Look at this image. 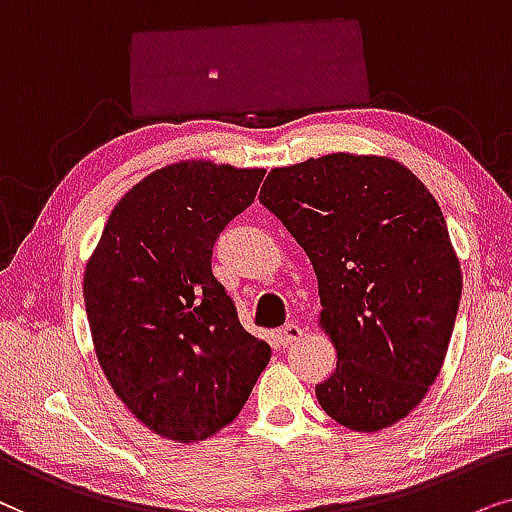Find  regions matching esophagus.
I'll use <instances>...</instances> for the list:
<instances>
[{
	"label": "esophagus",
	"instance_id": "34e87169",
	"mask_svg": "<svg viewBox=\"0 0 512 512\" xmlns=\"http://www.w3.org/2000/svg\"><path fill=\"white\" fill-rule=\"evenodd\" d=\"M302 337H304V330L297 323L283 325L281 330L276 332V339H278V344H281V346H292L295 342H299Z\"/></svg>",
	"mask_w": 512,
	"mask_h": 512
}]
</instances>
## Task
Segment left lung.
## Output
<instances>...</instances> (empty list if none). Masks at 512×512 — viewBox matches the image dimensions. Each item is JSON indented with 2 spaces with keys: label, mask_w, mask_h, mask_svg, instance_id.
<instances>
[{
  "label": "left lung",
  "mask_w": 512,
  "mask_h": 512,
  "mask_svg": "<svg viewBox=\"0 0 512 512\" xmlns=\"http://www.w3.org/2000/svg\"><path fill=\"white\" fill-rule=\"evenodd\" d=\"M260 201L316 271L318 327L337 351L320 407L360 433L398 424L438 379L459 311L438 201L391 156L349 152L271 168Z\"/></svg>",
  "instance_id": "1"
}]
</instances>
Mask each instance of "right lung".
<instances>
[{
  "mask_svg": "<svg viewBox=\"0 0 512 512\" xmlns=\"http://www.w3.org/2000/svg\"><path fill=\"white\" fill-rule=\"evenodd\" d=\"M262 177L206 159L168 163L121 196L86 262L95 358L161 438L196 442L229 426L271 358L210 269L213 243Z\"/></svg>",
  "mask_w": 512,
  "mask_h": 512,
  "instance_id": "right-lung-1",
  "label": "right lung"
}]
</instances>
